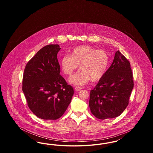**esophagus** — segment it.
<instances>
[{"instance_id": "1", "label": "esophagus", "mask_w": 153, "mask_h": 153, "mask_svg": "<svg viewBox=\"0 0 153 153\" xmlns=\"http://www.w3.org/2000/svg\"><path fill=\"white\" fill-rule=\"evenodd\" d=\"M81 89H82V88L80 87H75V90L77 91H79Z\"/></svg>"}]
</instances>
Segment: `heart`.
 Returning a JSON list of instances; mask_svg holds the SVG:
<instances>
[{"label": "heart", "mask_w": 153, "mask_h": 153, "mask_svg": "<svg viewBox=\"0 0 153 153\" xmlns=\"http://www.w3.org/2000/svg\"><path fill=\"white\" fill-rule=\"evenodd\" d=\"M109 62L107 51L82 45L74 48L70 53V56H65L61 58V67L65 74L71 76L79 65L80 71L70 79L69 82L83 85L91 80H100L106 73Z\"/></svg>", "instance_id": "heart-1"}]
</instances>
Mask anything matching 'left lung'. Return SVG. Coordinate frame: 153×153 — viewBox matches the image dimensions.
Instances as JSON below:
<instances>
[{"label": "left lung", "instance_id": "obj_1", "mask_svg": "<svg viewBox=\"0 0 153 153\" xmlns=\"http://www.w3.org/2000/svg\"><path fill=\"white\" fill-rule=\"evenodd\" d=\"M133 88L130 63L117 51L111 65L90 92L89 105L92 114L102 120L120 115L129 103Z\"/></svg>", "mask_w": 153, "mask_h": 153}]
</instances>
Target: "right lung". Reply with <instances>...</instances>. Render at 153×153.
Listing matches in <instances>:
<instances>
[{
    "instance_id": "right-lung-1",
    "label": "right lung",
    "mask_w": 153,
    "mask_h": 153,
    "mask_svg": "<svg viewBox=\"0 0 153 153\" xmlns=\"http://www.w3.org/2000/svg\"><path fill=\"white\" fill-rule=\"evenodd\" d=\"M58 45L43 47L27 63L24 70L22 91L28 107L36 117L56 120L71 103L73 88L59 74Z\"/></svg>"
}]
</instances>
